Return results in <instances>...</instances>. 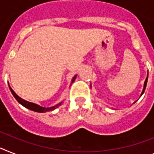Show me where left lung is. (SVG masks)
Returning <instances> with one entry per match:
<instances>
[{"instance_id":"obj_1","label":"left lung","mask_w":154,"mask_h":154,"mask_svg":"<svg viewBox=\"0 0 154 154\" xmlns=\"http://www.w3.org/2000/svg\"><path fill=\"white\" fill-rule=\"evenodd\" d=\"M147 80H148V75H147V77H146V80H145V82H144V86H143V92H142V94H141L140 97H141V96H142V95L143 94V93H144L145 90H146V84H147ZM135 102H136V101H134V103H135Z\"/></svg>"}]
</instances>
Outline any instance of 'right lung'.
<instances>
[{"mask_svg":"<svg viewBox=\"0 0 154 154\" xmlns=\"http://www.w3.org/2000/svg\"><path fill=\"white\" fill-rule=\"evenodd\" d=\"M76 77H77V75H75L74 77L72 78V83L74 82L75 80ZM8 86H9L10 91H11L12 95H13L14 97L16 99V101L20 103V105H22L23 107L30 109V110H32V111H34V112H46L53 111V110H54V109H56L57 108L59 107L60 105H61V104L63 103V101H61V102L58 103L57 105H54V106H52V107H48V108L42 107V106H40V105H37V104H35V103L30 102V101H25V100H23V99H22L21 97H19V96L16 94V93L14 92V91L11 88V86H9V84H8Z\"/></svg>","mask_w":154,"mask_h":154,"instance_id":"add662e5","label":"right lung"}]
</instances>
